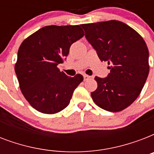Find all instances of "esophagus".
Returning <instances> with one entry per match:
<instances>
[{
  "label": "esophagus",
  "instance_id": "esophagus-1",
  "mask_svg": "<svg viewBox=\"0 0 154 154\" xmlns=\"http://www.w3.org/2000/svg\"><path fill=\"white\" fill-rule=\"evenodd\" d=\"M83 77H84V81H88V80H89L90 78H91V77H90V76H89V75H86V74L83 75Z\"/></svg>",
  "mask_w": 154,
  "mask_h": 154
}]
</instances>
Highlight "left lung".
Wrapping results in <instances>:
<instances>
[{"instance_id":"obj_1","label":"left lung","mask_w":154,"mask_h":154,"mask_svg":"<svg viewBox=\"0 0 154 154\" xmlns=\"http://www.w3.org/2000/svg\"><path fill=\"white\" fill-rule=\"evenodd\" d=\"M87 41L110 73L96 77L97 88L91 93L97 106L109 112L126 109L141 94L149 72V50L141 35L119 20L81 25Z\"/></svg>"}]
</instances>
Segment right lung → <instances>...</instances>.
I'll list each match as a JSON object with an SVG mask.
<instances>
[{
    "label": "right lung",
    "instance_id": "obj_1",
    "mask_svg": "<svg viewBox=\"0 0 154 154\" xmlns=\"http://www.w3.org/2000/svg\"><path fill=\"white\" fill-rule=\"evenodd\" d=\"M83 36L80 25H49L23 41L15 72L21 93L36 110L54 114L69 105L83 77H68L57 65L64 62L71 45Z\"/></svg>",
    "mask_w": 154,
    "mask_h": 154
}]
</instances>
